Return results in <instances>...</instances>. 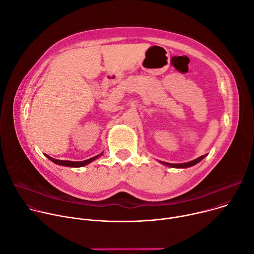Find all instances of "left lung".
Wrapping results in <instances>:
<instances>
[{
  "mask_svg": "<svg viewBox=\"0 0 254 254\" xmlns=\"http://www.w3.org/2000/svg\"><path fill=\"white\" fill-rule=\"evenodd\" d=\"M204 158V156H201L193 161H190V162H186V163H179V164H174V163H167V162H163L161 161L160 163L165 165V166H168V167H173V168H188V167H192L194 165H196L197 163H199L202 159Z\"/></svg>",
  "mask_w": 254,
  "mask_h": 254,
  "instance_id": "obj_1",
  "label": "left lung"
}]
</instances>
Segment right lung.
Returning <instances> with one entry per match:
<instances>
[{"label": "right lung", "mask_w": 254, "mask_h": 254, "mask_svg": "<svg viewBox=\"0 0 254 254\" xmlns=\"http://www.w3.org/2000/svg\"><path fill=\"white\" fill-rule=\"evenodd\" d=\"M99 156V155H98ZM98 156L94 157V158H91L89 160H86V161H82V162H61V161H55L54 160V163L58 164V165H62V166H66V167H81V166H84V165H88L89 163H91L92 161H94L95 159L98 158Z\"/></svg>", "instance_id": "add662e5"}]
</instances>
